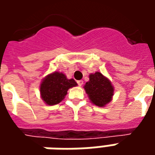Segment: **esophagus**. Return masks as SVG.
<instances>
[{
  "mask_svg": "<svg viewBox=\"0 0 155 155\" xmlns=\"http://www.w3.org/2000/svg\"><path fill=\"white\" fill-rule=\"evenodd\" d=\"M83 83H84V82H83V81H77V84L79 86H82V85H83Z\"/></svg>",
  "mask_w": 155,
  "mask_h": 155,
  "instance_id": "34e87169",
  "label": "esophagus"
}]
</instances>
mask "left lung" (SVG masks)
I'll return each mask as SVG.
<instances>
[{"instance_id": "8db88e82", "label": "left lung", "mask_w": 155, "mask_h": 155, "mask_svg": "<svg viewBox=\"0 0 155 155\" xmlns=\"http://www.w3.org/2000/svg\"><path fill=\"white\" fill-rule=\"evenodd\" d=\"M84 88L91 102L100 107L110 103L114 94L111 82L101 72L90 74V81L86 82Z\"/></svg>"}]
</instances>
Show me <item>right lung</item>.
I'll return each instance as SVG.
<instances>
[{
	"label": "right lung",
	"instance_id": "obj_1",
	"mask_svg": "<svg viewBox=\"0 0 155 155\" xmlns=\"http://www.w3.org/2000/svg\"><path fill=\"white\" fill-rule=\"evenodd\" d=\"M76 85L77 83L73 79L69 80L63 73L54 72L48 74L41 82V98L48 105L57 104L64 100L68 90Z\"/></svg>",
	"mask_w": 155,
	"mask_h": 155
}]
</instances>
